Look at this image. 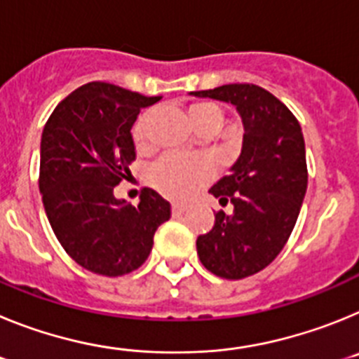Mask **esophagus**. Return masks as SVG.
Instances as JSON below:
<instances>
[{"instance_id":"34e87169","label":"esophagus","mask_w":359,"mask_h":359,"mask_svg":"<svg viewBox=\"0 0 359 359\" xmlns=\"http://www.w3.org/2000/svg\"><path fill=\"white\" fill-rule=\"evenodd\" d=\"M185 210H187V205H183V203H172V214L174 215L183 214Z\"/></svg>"}]
</instances>
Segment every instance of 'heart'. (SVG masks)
<instances>
[{"label": "heart", "instance_id": "1", "mask_svg": "<svg viewBox=\"0 0 359 359\" xmlns=\"http://www.w3.org/2000/svg\"><path fill=\"white\" fill-rule=\"evenodd\" d=\"M152 111H145L133 126V142L144 149L152 140ZM190 116L199 129L207 126L221 128L224 123V111L212 102H196L190 106ZM215 174V165L205 154L165 152L149 167L147 177L158 192L170 199H187L207 185Z\"/></svg>", "mask_w": 359, "mask_h": 359}]
</instances>
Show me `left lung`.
Returning a JSON list of instances; mask_svg holds the SVG:
<instances>
[{"mask_svg":"<svg viewBox=\"0 0 359 359\" xmlns=\"http://www.w3.org/2000/svg\"><path fill=\"white\" fill-rule=\"evenodd\" d=\"M230 102L243 116L244 138L230 176L208 192L231 203L233 214H215L210 231L196 241L199 261L228 280L255 275L282 252L307 189L306 144L297 116L257 84H224L192 91Z\"/></svg>","mask_w":359,"mask_h":359,"instance_id":"obj_1","label":"left lung"}]
</instances>
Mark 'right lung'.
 <instances>
[{
    "instance_id": "add662e5",
    "label": "right lung",
    "mask_w": 359,
    "mask_h": 359,
    "mask_svg": "<svg viewBox=\"0 0 359 359\" xmlns=\"http://www.w3.org/2000/svg\"><path fill=\"white\" fill-rule=\"evenodd\" d=\"M145 97L109 82H88L53 109L41 136L39 190L50 226L82 268L120 277L140 268L170 205L142 189L138 207L113 196L135 161L131 128Z\"/></svg>"
}]
</instances>
